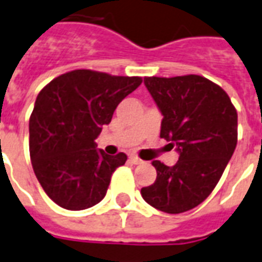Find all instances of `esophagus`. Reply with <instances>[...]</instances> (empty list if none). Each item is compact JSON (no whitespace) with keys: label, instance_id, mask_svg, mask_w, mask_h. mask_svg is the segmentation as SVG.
I'll list each match as a JSON object with an SVG mask.
<instances>
[{"label":"esophagus","instance_id":"1","mask_svg":"<svg viewBox=\"0 0 262 262\" xmlns=\"http://www.w3.org/2000/svg\"><path fill=\"white\" fill-rule=\"evenodd\" d=\"M129 161H131L133 164H143V163H145V161L141 160V159H139L138 156H135V155H131V156H129Z\"/></svg>","mask_w":262,"mask_h":262}]
</instances>
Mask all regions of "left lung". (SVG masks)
I'll return each instance as SVG.
<instances>
[{"label":"left lung","instance_id":"obj_1","mask_svg":"<svg viewBox=\"0 0 262 262\" xmlns=\"http://www.w3.org/2000/svg\"><path fill=\"white\" fill-rule=\"evenodd\" d=\"M143 84L163 116L160 137L180 159L172 167L153 161L156 181L141 194L160 211L184 213L207 199L231 160L237 113L227 92L202 76L145 77Z\"/></svg>","mask_w":262,"mask_h":262}]
</instances>
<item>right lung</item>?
Returning <instances> with one entry per match:
<instances>
[{"mask_svg":"<svg viewBox=\"0 0 262 262\" xmlns=\"http://www.w3.org/2000/svg\"><path fill=\"white\" fill-rule=\"evenodd\" d=\"M141 82V77L73 70L41 90L29 121L30 159L42 189L58 206L77 211L105 198L113 171L127 156L106 155L95 139Z\"/></svg>","mask_w":262,"mask_h":262,"instance_id":"right-lung-1","label":"right lung"}]
</instances>
